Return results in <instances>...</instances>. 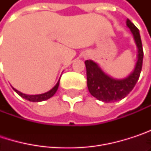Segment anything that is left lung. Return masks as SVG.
<instances>
[{
  "label": "left lung",
  "instance_id": "obj_1",
  "mask_svg": "<svg viewBox=\"0 0 151 151\" xmlns=\"http://www.w3.org/2000/svg\"><path fill=\"white\" fill-rule=\"evenodd\" d=\"M126 25L133 36L137 48L136 65L129 75L123 78H114L106 74L94 61H85L89 93L97 100L106 103L114 102L125 98L136 86L142 71L143 50L139 30L129 19L126 21Z\"/></svg>",
  "mask_w": 151,
  "mask_h": 151
}]
</instances>
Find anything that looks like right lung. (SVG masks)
Listing matches in <instances>:
<instances>
[{
	"label": "right lung",
	"mask_w": 151,
	"mask_h": 151,
	"mask_svg": "<svg viewBox=\"0 0 151 151\" xmlns=\"http://www.w3.org/2000/svg\"><path fill=\"white\" fill-rule=\"evenodd\" d=\"M59 80H60V78L58 79L57 84L54 86V87H52L50 91L46 92L45 93H41V94H32V95L31 94H25V93H22L20 91L16 90L14 87H13V89H14L15 93H17L21 97H22L23 99H25L27 101H32V102H40V101H46V100L51 98L56 93V92H57V90L58 88V86H59Z\"/></svg>",
	"instance_id": "1"
}]
</instances>
